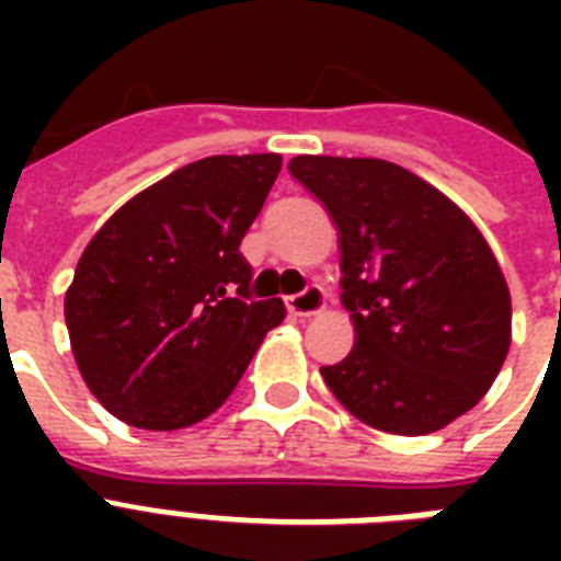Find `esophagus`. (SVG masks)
Masks as SVG:
<instances>
[{
  "instance_id": "34e87169",
  "label": "esophagus",
  "mask_w": 561,
  "mask_h": 561,
  "mask_svg": "<svg viewBox=\"0 0 561 561\" xmlns=\"http://www.w3.org/2000/svg\"><path fill=\"white\" fill-rule=\"evenodd\" d=\"M285 306H288V311L294 317H311L325 306V294L320 285H314V282H311V285H306V288L299 290V294H290V297H285Z\"/></svg>"
}]
</instances>
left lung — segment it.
<instances>
[{"mask_svg":"<svg viewBox=\"0 0 561 561\" xmlns=\"http://www.w3.org/2000/svg\"><path fill=\"white\" fill-rule=\"evenodd\" d=\"M290 174L341 229L343 306L358 343L320 367L352 416L387 434L439 431L504 367L513 306L478 227L387 160L294 157Z\"/></svg>","mask_w":561,"mask_h":561,"instance_id":"1","label":"left lung"}]
</instances>
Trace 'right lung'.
Segmentation results:
<instances>
[{
	"label": "right lung",
	"instance_id": "obj_1",
	"mask_svg": "<svg viewBox=\"0 0 561 561\" xmlns=\"http://www.w3.org/2000/svg\"><path fill=\"white\" fill-rule=\"evenodd\" d=\"M279 153L206 157L127 201L83 250L66 329L92 396L145 431H178L229 399L282 299H253L247 229Z\"/></svg>",
	"mask_w": 561,
	"mask_h": 561
}]
</instances>
